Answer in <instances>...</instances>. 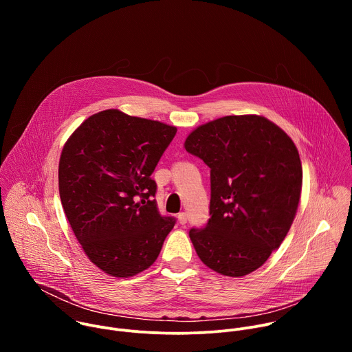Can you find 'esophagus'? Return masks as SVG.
<instances>
[{
    "label": "esophagus",
    "instance_id": "34e87169",
    "mask_svg": "<svg viewBox=\"0 0 352 352\" xmlns=\"http://www.w3.org/2000/svg\"><path fill=\"white\" fill-rule=\"evenodd\" d=\"M186 221H188V214L184 213V212L179 213V214H178V223L184 226V224H186Z\"/></svg>",
    "mask_w": 352,
    "mask_h": 352
}]
</instances>
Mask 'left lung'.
I'll use <instances>...</instances> for the list:
<instances>
[{
    "label": "left lung",
    "mask_w": 352,
    "mask_h": 352,
    "mask_svg": "<svg viewBox=\"0 0 352 352\" xmlns=\"http://www.w3.org/2000/svg\"><path fill=\"white\" fill-rule=\"evenodd\" d=\"M186 152L210 168V219L190 228L197 256L241 277L259 269L294 221L302 166L291 138L261 116H227L197 126Z\"/></svg>",
    "instance_id": "left-lung-1"
}]
</instances>
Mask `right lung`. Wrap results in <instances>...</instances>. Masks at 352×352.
<instances>
[{"label":"right lung","instance_id":"right-lung-1","mask_svg":"<svg viewBox=\"0 0 352 352\" xmlns=\"http://www.w3.org/2000/svg\"><path fill=\"white\" fill-rule=\"evenodd\" d=\"M175 133V126L106 110L82 122L63 148L65 216L87 258L110 276L152 266L175 224L160 214L150 178Z\"/></svg>","mask_w":352,"mask_h":352}]
</instances>
